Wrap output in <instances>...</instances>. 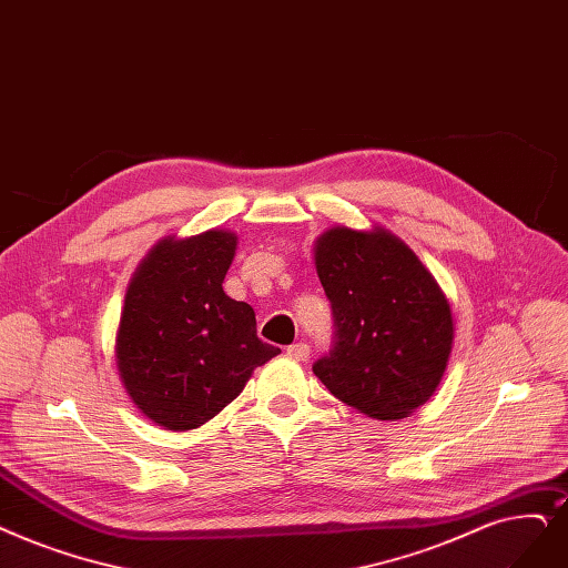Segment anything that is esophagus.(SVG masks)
<instances>
[{
    "instance_id": "obj_1",
    "label": "esophagus",
    "mask_w": 568,
    "mask_h": 568,
    "mask_svg": "<svg viewBox=\"0 0 568 568\" xmlns=\"http://www.w3.org/2000/svg\"><path fill=\"white\" fill-rule=\"evenodd\" d=\"M285 353H287V357H292V359L304 362V359L311 355V348H308L306 343H292V345H287Z\"/></svg>"
}]
</instances>
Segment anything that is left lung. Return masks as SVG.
Here are the masks:
<instances>
[{
	"label": "left lung",
	"mask_w": 568,
	"mask_h": 568,
	"mask_svg": "<svg viewBox=\"0 0 568 568\" xmlns=\"http://www.w3.org/2000/svg\"><path fill=\"white\" fill-rule=\"evenodd\" d=\"M315 268L334 317V345L313 374L336 399L376 420H399L440 383L453 313L425 264L385 230L334 227Z\"/></svg>",
	"instance_id": "8db88e82"
}]
</instances>
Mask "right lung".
<instances>
[{
	"instance_id": "right-lung-1",
	"label": "right lung",
	"mask_w": 568,
	"mask_h": 568,
	"mask_svg": "<svg viewBox=\"0 0 568 568\" xmlns=\"http://www.w3.org/2000/svg\"><path fill=\"white\" fill-rule=\"evenodd\" d=\"M236 236L164 239L134 274L118 329V372L136 408L171 432L232 404L281 351L257 338L255 311L223 290Z\"/></svg>"
}]
</instances>
